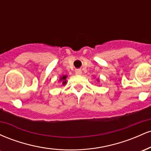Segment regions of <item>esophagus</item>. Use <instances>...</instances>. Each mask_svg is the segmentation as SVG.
Here are the masks:
<instances>
[{
  "mask_svg": "<svg viewBox=\"0 0 151 151\" xmlns=\"http://www.w3.org/2000/svg\"><path fill=\"white\" fill-rule=\"evenodd\" d=\"M76 74H78V75H80V74H81V73H82V72H81V70H77L75 71Z\"/></svg>",
  "mask_w": 151,
  "mask_h": 151,
  "instance_id": "obj_1",
  "label": "esophagus"
}]
</instances>
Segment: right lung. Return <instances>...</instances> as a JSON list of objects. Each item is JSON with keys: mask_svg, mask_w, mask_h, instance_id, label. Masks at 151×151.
<instances>
[{"mask_svg": "<svg viewBox=\"0 0 151 151\" xmlns=\"http://www.w3.org/2000/svg\"><path fill=\"white\" fill-rule=\"evenodd\" d=\"M67 77V76H66V75H64V76H62V77H60V81H62V84H63V85H65L66 83H67V80H66Z\"/></svg>", "mask_w": 151, "mask_h": 151, "instance_id": "add662e5", "label": "right lung"}]
</instances>
